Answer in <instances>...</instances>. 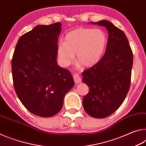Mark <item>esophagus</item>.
Instances as JSON below:
<instances>
[{
    "instance_id": "1",
    "label": "esophagus",
    "mask_w": 146,
    "mask_h": 146,
    "mask_svg": "<svg viewBox=\"0 0 146 146\" xmlns=\"http://www.w3.org/2000/svg\"><path fill=\"white\" fill-rule=\"evenodd\" d=\"M73 79L74 80H75V82L76 84H78V83H80L82 82V80H81V77L79 75V74H75V75H73Z\"/></svg>"
}]
</instances>
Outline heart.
I'll return each instance as SVG.
<instances>
[{
    "mask_svg": "<svg viewBox=\"0 0 146 146\" xmlns=\"http://www.w3.org/2000/svg\"><path fill=\"white\" fill-rule=\"evenodd\" d=\"M108 44L106 34L100 29L78 28L66 35L64 42L58 44V58L64 66H68L76 60L85 67H91L99 61Z\"/></svg>",
    "mask_w": 146,
    "mask_h": 146,
    "instance_id": "obj_1",
    "label": "heart"
}]
</instances>
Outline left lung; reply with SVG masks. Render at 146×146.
Segmentation results:
<instances>
[{
  "label": "left lung",
  "mask_w": 146,
  "mask_h": 146,
  "mask_svg": "<svg viewBox=\"0 0 146 146\" xmlns=\"http://www.w3.org/2000/svg\"><path fill=\"white\" fill-rule=\"evenodd\" d=\"M91 23L106 27L109 36L102 58L82 73V82L90 88L82 104L88 115L103 118L117 111L126 97L131 78L133 51L123 31L111 23Z\"/></svg>",
  "instance_id": "left-lung-1"
}]
</instances>
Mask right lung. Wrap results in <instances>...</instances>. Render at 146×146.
<instances>
[{"label": "right lung", "instance_id": "1", "mask_svg": "<svg viewBox=\"0 0 146 146\" xmlns=\"http://www.w3.org/2000/svg\"><path fill=\"white\" fill-rule=\"evenodd\" d=\"M61 24L38 25L19 38L11 60L15 91L29 112L50 117L62 108L74 86L70 71L57 65Z\"/></svg>", "mask_w": 146, "mask_h": 146}]
</instances>
